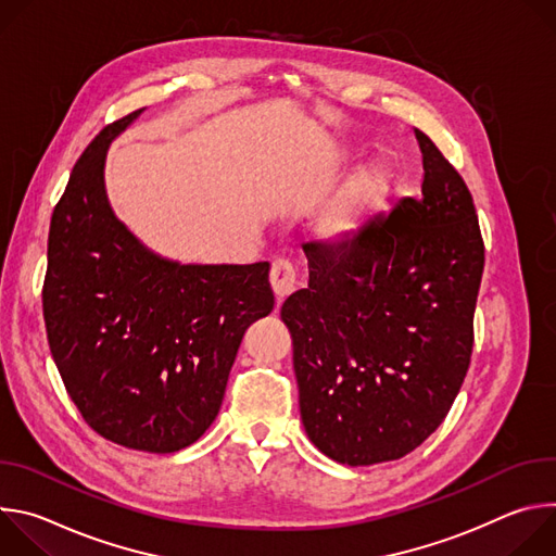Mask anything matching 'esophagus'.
<instances>
[{
    "label": "esophagus",
    "mask_w": 556,
    "mask_h": 556,
    "mask_svg": "<svg viewBox=\"0 0 556 556\" xmlns=\"http://www.w3.org/2000/svg\"><path fill=\"white\" fill-rule=\"evenodd\" d=\"M270 286L277 296V303H281L294 288H296V270L290 262L277 260L270 268Z\"/></svg>",
    "instance_id": "1"
}]
</instances>
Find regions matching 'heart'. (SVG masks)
I'll return each instance as SVG.
<instances>
[{
	"mask_svg": "<svg viewBox=\"0 0 556 556\" xmlns=\"http://www.w3.org/2000/svg\"><path fill=\"white\" fill-rule=\"evenodd\" d=\"M391 187L393 174L382 161L365 165L321 211L316 219V232L328 242L352 240L384 206Z\"/></svg>",
	"mask_w": 556,
	"mask_h": 556,
	"instance_id": "obj_1",
	"label": "heart"
}]
</instances>
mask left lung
I'll list each match as a JSON object with an SVG mask.
<instances>
[{
	"mask_svg": "<svg viewBox=\"0 0 556 556\" xmlns=\"http://www.w3.org/2000/svg\"><path fill=\"white\" fill-rule=\"evenodd\" d=\"M414 134L422 195L352 240L303 244L307 288L281 305L305 433L348 466L420 446L446 418L472 352L484 273L478 213L433 140Z\"/></svg>",
	"mask_w": 556,
	"mask_h": 556,
	"instance_id": "8db88e82",
	"label": "left lung"
}]
</instances>
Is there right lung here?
<instances>
[{
  "instance_id": "1",
  "label": "right lung",
  "mask_w": 556,
  "mask_h": 556,
  "mask_svg": "<svg viewBox=\"0 0 556 556\" xmlns=\"http://www.w3.org/2000/svg\"><path fill=\"white\" fill-rule=\"evenodd\" d=\"M108 125L78 157L48 235L43 319L72 403L105 440L174 453L213 425L237 350L275 296L268 262L180 264L149 251L105 189Z\"/></svg>"
}]
</instances>
